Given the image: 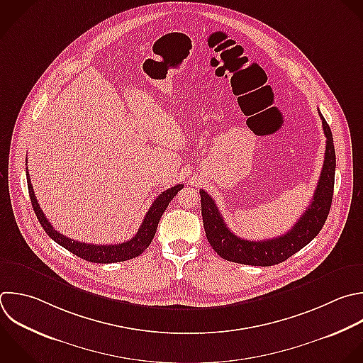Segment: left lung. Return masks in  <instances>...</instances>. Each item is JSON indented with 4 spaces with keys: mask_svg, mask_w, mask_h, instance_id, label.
I'll use <instances>...</instances> for the list:
<instances>
[{
    "mask_svg": "<svg viewBox=\"0 0 363 363\" xmlns=\"http://www.w3.org/2000/svg\"><path fill=\"white\" fill-rule=\"evenodd\" d=\"M318 113L326 138L323 166L311 204L286 234L262 241H251L237 237L224 223V218L211 196L207 191L200 190L204 231L210 245L221 258L245 265H275L303 248L322 230L328 218L333 196L336 156L332 132L319 111Z\"/></svg>",
    "mask_w": 363,
    "mask_h": 363,
    "instance_id": "obj_1",
    "label": "left lung"
}]
</instances>
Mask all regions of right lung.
Returning <instances> with one entry per match:
<instances>
[{
	"label": "right lung",
	"mask_w": 363,
	"mask_h": 363,
	"mask_svg": "<svg viewBox=\"0 0 363 363\" xmlns=\"http://www.w3.org/2000/svg\"><path fill=\"white\" fill-rule=\"evenodd\" d=\"M26 170H27V183H28V191H30L31 203H33L34 211L37 214V218H38L40 224L43 225V228L45 230V233L55 242H58L60 245H62L64 248H67L72 254H75V255H78V257H81L86 261L99 262V264L121 262V261H126V259H130V258H135V257L140 255L150 245V242H152V240L156 234L160 217L164 213V210L167 208L169 203L173 200V197L177 194V191H180L183 189V184H177V186L163 191L162 194H159L157 199L152 203L149 211L146 213V216L143 218V223L140 224L138 233L129 241L119 242V244H109V245L108 244L106 245H96V244H86V242L71 240V238L62 235L61 233H58L57 230H54V227L51 225V223L48 221L45 214L43 213V210H41V207L37 201V197L34 194V189H33V184H31L28 167Z\"/></svg>",
	"instance_id": "obj_1"
}]
</instances>
